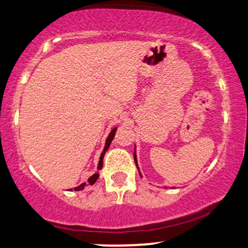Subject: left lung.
<instances>
[{
	"instance_id": "8db88e82",
	"label": "left lung",
	"mask_w": 248,
	"mask_h": 248,
	"mask_svg": "<svg viewBox=\"0 0 248 248\" xmlns=\"http://www.w3.org/2000/svg\"><path fill=\"white\" fill-rule=\"evenodd\" d=\"M134 161H135L136 167H138V169H139V166H138V160H136V152H134ZM139 172H140V169H139ZM140 175H141V172H140Z\"/></svg>"
}]
</instances>
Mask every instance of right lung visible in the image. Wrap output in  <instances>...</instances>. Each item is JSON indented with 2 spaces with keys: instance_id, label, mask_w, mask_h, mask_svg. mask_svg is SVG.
<instances>
[{
  "instance_id": "right-lung-1",
  "label": "right lung",
  "mask_w": 248,
  "mask_h": 248,
  "mask_svg": "<svg viewBox=\"0 0 248 248\" xmlns=\"http://www.w3.org/2000/svg\"><path fill=\"white\" fill-rule=\"evenodd\" d=\"M115 132H116V127H115V128H113V129L110 130L109 135H108V138L106 139V143H105L104 150H102V153H101V155H100V160H99V163H98V170H100L101 168H102V163H104V156H105V153L107 152L108 148H109V146H110V143H112L113 139H114ZM98 178H99V173H98V172H95L94 175H92V176H91L90 178L87 179V184H90V186H93V184L95 183L96 179H98ZM85 186H86V183H82V184H80V186H79L75 187V190H76V191H80V190L84 189ZM70 190H71V191H72V189H70Z\"/></svg>"
}]
</instances>
